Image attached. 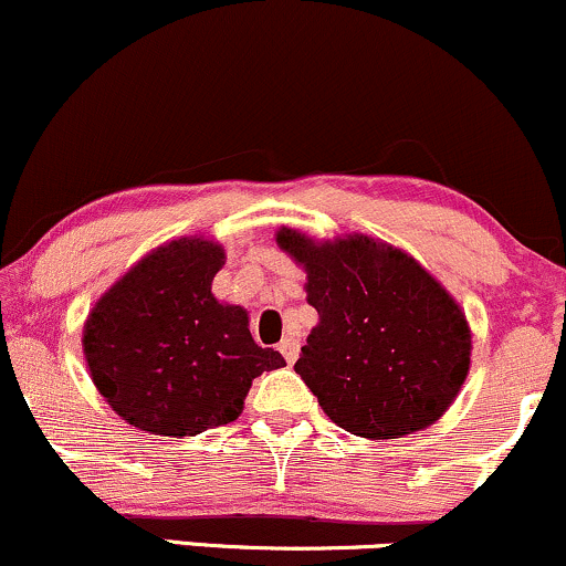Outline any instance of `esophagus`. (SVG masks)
<instances>
[{
  "instance_id": "esophagus-1",
  "label": "esophagus",
  "mask_w": 566,
  "mask_h": 566,
  "mask_svg": "<svg viewBox=\"0 0 566 566\" xmlns=\"http://www.w3.org/2000/svg\"><path fill=\"white\" fill-rule=\"evenodd\" d=\"M277 349H281V355L285 357V363H296L298 357V342L294 336H285L281 344H277Z\"/></svg>"
}]
</instances>
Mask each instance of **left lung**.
I'll return each mask as SVG.
<instances>
[{
  "instance_id": "left-lung-1",
  "label": "left lung",
  "mask_w": 566,
  "mask_h": 566,
  "mask_svg": "<svg viewBox=\"0 0 566 566\" xmlns=\"http://www.w3.org/2000/svg\"><path fill=\"white\" fill-rule=\"evenodd\" d=\"M307 270L321 323L294 365L331 421L368 440L427 429L461 391L471 331L455 298L413 256L368 235L312 241L277 230Z\"/></svg>"
}]
</instances>
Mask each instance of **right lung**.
<instances>
[{"label":"right lung","instance_id":"obj_1","mask_svg":"<svg viewBox=\"0 0 566 566\" xmlns=\"http://www.w3.org/2000/svg\"><path fill=\"white\" fill-rule=\"evenodd\" d=\"M224 249L179 238L139 259L84 323V357L105 402L139 431L196 437L235 421L251 381L283 368L251 338L249 315L219 304Z\"/></svg>","mask_w":566,"mask_h":566}]
</instances>
